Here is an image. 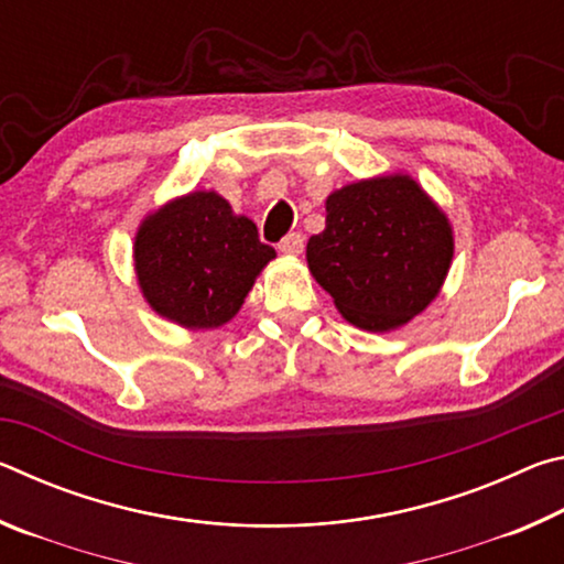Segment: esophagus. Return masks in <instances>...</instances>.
<instances>
[{"label": "esophagus", "mask_w": 564, "mask_h": 564, "mask_svg": "<svg viewBox=\"0 0 564 564\" xmlns=\"http://www.w3.org/2000/svg\"><path fill=\"white\" fill-rule=\"evenodd\" d=\"M279 251H281V253H289V256L303 253V236H301L299 231L283 236V241L279 243Z\"/></svg>", "instance_id": "esophagus-1"}]
</instances>
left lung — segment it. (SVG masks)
<instances>
[{"label":"left lung","instance_id":"left-lung-1","mask_svg":"<svg viewBox=\"0 0 564 564\" xmlns=\"http://www.w3.org/2000/svg\"><path fill=\"white\" fill-rule=\"evenodd\" d=\"M308 265L343 318L366 330L408 323L441 291L453 259L445 214L410 176L358 181L326 202Z\"/></svg>","mask_w":564,"mask_h":564}]
</instances>
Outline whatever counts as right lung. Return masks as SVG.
I'll use <instances>...</instances> for the list:
<instances>
[{
	"instance_id": "obj_1",
	"label": "right lung",
	"mask_w": 564,
	"mask_h": 564,
	"mask_svg": "<svg viewBox=\"0 0 564 564\" xmlns=\"http://www.w3.org/2000/svg\"><path fill=\"white\" fill-rule=\"evenodd\" d=\"M137 275L151 308L186 328L231 321L275 251L214 191L171 202L139 228Z\"/></svg>"
}]
</instances>
